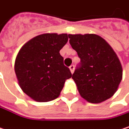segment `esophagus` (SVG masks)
<instances>
[{"label": "esophagus", "instance_id": "obj_1", "mask_svg": "<svg viewBox=\"0 0 129 129\" xmlns=\"http://www.w3.org/2000/svg\"><path fill=\"white\" fill-rule=\"evenodd\" d=\"M69 68H70V71H71V72L73 74V73H74V68H75L74 65V64H71V65L69 67Z\"/></svg>", "mask_w": 129, "mask_h": 129}]
</instances>
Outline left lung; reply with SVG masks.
Instances as JSON below:
<instances>
[{"label": "left lung", "instance_id": "8db88e82", "mask_svg": "<svg viewBox=\"0 0 129 129\" xmlns=\"http://www.w3.org/2000/svg\"><path fill=\"white\" fill-rule=\"evenodd\" d=\"M68 37L80 58L72 76L80 95L93 104L111 98L122 78V68L116 52L97 34H68Z\"/></svg>", "mask_w": 129, "mask_h": 129}]
</instances>
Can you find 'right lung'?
<instances>
[{
    "label": "right lung",
    "instance_id": "add662e5",
    "mask_svg": "<svg viewBox=\"0 0 129 129\" xmlns=\"http://www.w3.org/2000/svg\"><path fill=\"white\" fill-rule=\"evenodd\" d=\"M67 34H43L28 41L15 61V73L22 91L33 100L47 102L59 96L72 74L59 51L67 43Z\"/></svg>",
    "mask_w": 129,
    "mask_h": 129
}]
</instances>
